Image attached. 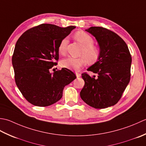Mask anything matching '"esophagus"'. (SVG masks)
<instances>
[{"label":"esophagus","mask_w":146,"mask_h":146,"mask_svg":"<svg viewBox=\"0 0 146 146\" xmlns=\"http://www.w3.org/2000/svg\"><path fill=\"white\" fill-rule=\"evenodd\" d=\"M76 77H79L81 76V74H80V73H77V72L76 73Z\"/></svg>","instance_id":"1"}]
</instances>
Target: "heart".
<instances>
[{"label": "heart", "mask_w": 146, "mask_h": 146, "mask_svg": "<svg viewBox=\"0 0 146 146\" xmlns=\"http://www.w3.org/2000/svg\"><path fill=\"white\" fill-rule=\"evenodd\" d=\"M74 38L84 47L81 52V55L84 56L80 58L67 57L61 61V65L72 70H77L84 66L86 60L89 63H94L100 56V50L94 44V40L87 33L82 31L76 32ZM68 43V38H64L59 43L58 47V52L61 55L65 54Z\"/></svg>", "instance_id": "b5f03b06"}]
</instances>
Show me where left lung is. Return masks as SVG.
I'll list each match as a JSON object with an SVG mask.
<instances>
[{"label": "left lung", "mask_w": 146, "mask_h": 146, "mask_svg": "<svg viewBox=\"0 0 146 146\" xmlns=\"http://www.w3.org/2000/svg\"><path fill=\"white\" fill-rule=\"evenodd\" d=\"M85 31L96 38L100 56L87 69L96 76L82 74L85 84L80 96L94 108H108L118 103L129 83L131 55L125 42L114 32L95 26Z\"/></svg>", "instance_id": "8db88e82"}]
</instances>
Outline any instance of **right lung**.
<instances>
[{"instance_id":"obj_1","label":"right lung","mask_w":146,"mask_h":146,"mask_svg":"<svg viewBox=\"0 0 146 146\" xmlns=\"http://www.w3.org/2000/svg\"><path fill=\"white\" fill-rule=\"evenodd\" d=\"M74 28L42 24L25 31L17 41L12 58L15 81L32 105L48 106L57 102L65 86L76 78L66 68L50 72L58 59L59 43Z\"/></svg>"}]
</instances>
